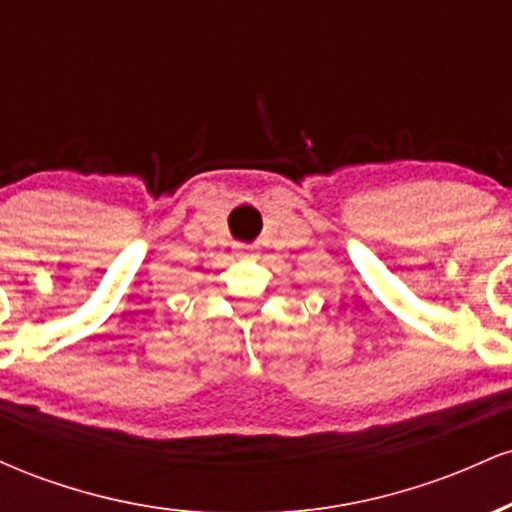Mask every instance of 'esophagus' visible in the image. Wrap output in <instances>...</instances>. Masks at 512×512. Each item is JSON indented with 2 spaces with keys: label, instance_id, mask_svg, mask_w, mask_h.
Listing matches in <instances>:
<instances>
[{
  "label": "esophagus",
  "instance_id": "34e87169",
  "mask_svg": "<svg viewBox=\"0 0 512 512\" xmlns=\"http://www.w3.org/2000/svg\"><path fill=\"white\" fill-rule=\"evenodd\" d=\"M240 250H243V252H252L250 245H240Z\"/></svg>",
  "mask_w": 512,
  "mask_h": 512
}]
</instances>
